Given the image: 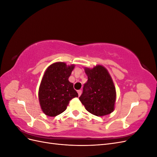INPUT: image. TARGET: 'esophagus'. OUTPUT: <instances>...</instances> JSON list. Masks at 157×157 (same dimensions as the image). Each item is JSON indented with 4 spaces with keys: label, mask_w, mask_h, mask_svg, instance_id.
<instances>
[{
    "label": "esophagus",
    "mask_w": 157,
    "mask_h": 157,
    "mask_svg": "<svg viewBox=\"0 0 157 157\" xmlns=\"http://www.w3.org/2000/svg\"><path fill=\"white\" fill-rule=\"evenodd\" d=\"M77 92H78V96H80V95H81V94H82V90H78L77 91Z\"/></svg>",
    "instance_id": "34e87169"
}]
</instances>
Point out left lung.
I'll list each match as a JSON object with an SVG mask.
<instances>
[{
	"instance_id": "obj_1",
	"label": "left lung",
	"mask_w": 157,
	"mask_h": 157,
	"mask_svg": "<svg viewBox=\"0 0 157 157\" xmlns=\"http://www.w3.org/2000/svg\"><path fill=\"white\" fill-rule=\"evenodd\" d=\"M88 76L83 92L79 98L85 109L94 115L103 117L115 109L116 88L107 69L101 65L84 67Z\"/></svg>"
}]
</instances>
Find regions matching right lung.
Listing matches in <instances>:
<instances>
[{"instance_id":"right-lung-1","label":"right lung","mask_w":157,"mask_h":157,"mask_svg":"<svg viewBox=\"0 0 157 157\" xmlns=\"http://www.w3.org/2000/svg\"><path fill=\"white\" fill-rule=\"evenodd\" d=\"M75 65L56 62L46 69L39 89L40 108L46 115L56 117L67 109L71 99L78 97L73 84L69 81Z\"/></svg>"}]
</instances>
